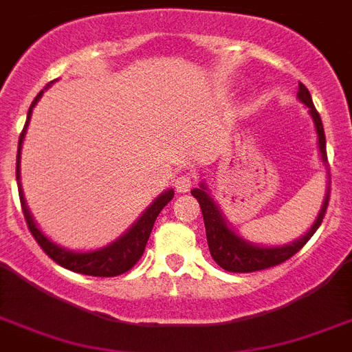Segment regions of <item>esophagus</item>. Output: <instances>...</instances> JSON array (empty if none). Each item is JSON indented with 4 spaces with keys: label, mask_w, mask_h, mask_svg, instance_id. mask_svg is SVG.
Wrapping results in <instances>:
<instances>
[{
    "label": "esophagus",
    "mask_w": 352,
    "mask_h": 352,
    "mask_svg": "<svg viewBox=\"0 0 352 352\" xmlns=\"http://www.w3.org/2000/svg\"><path fill=\"white\" fill-rule=\"evenodd\" d=\"M193 186V177L188 175V173H182L175 179V188L177 191H181V193H186V191H190V188Z\"/></svg>",
    "instance_id": "34e87169"
}]
</instances>
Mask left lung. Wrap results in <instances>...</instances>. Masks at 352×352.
<instances>
[{
  "label": "left lung",
  "instance_id": "1",
  "mask_svg": "<svg viewBox=\"0 0 352 352\" xmlns=\"http://www.w3.org/2000/svg\"><path fill=\"white\" fill-rule=\"evenodd\" d=\"M296 97H298L300 102H304L305 107H307L311 119L315 122L316 137H318L320 159L324 162L325 173H327V179H329L327 153H325V133L324 126H322L320 113L316 111L315 104H313L309 90L302 82H298V94H296ZM191 195L195 197L199 204H201L206 226V239H208V248H210V253L213 256V260L221 265L222 270L231 271V273H251V271L267 270V267L282 264V262L291 258L295 253H298L305 245V242L315 235V231L322 224V219L325 215L327 204H329V181H327V191H325L324 202H322V208H320L313 226L300 239L282 245H260L255 244V242L245 241L244 236L239 235L233 230V226L230 224V221L226 219L224 213H222L221 206L213 201V197L210 195V190H208V186H206L204 181L199 184V188L191 190Z\"/></svg>",
  "mask_w": 352,
  "mask_h": 352
}]
</instances>
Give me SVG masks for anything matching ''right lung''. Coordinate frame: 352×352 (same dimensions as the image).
Here are the masks:
<instances>
[{
    "label": "right lung",
    "mask_w": 352,
    "mask_h": 352,
    "mask_svg": "<svg viewBox=\"0 0 352 352\" xmlns=\"http://www.w3.org/2000/svg\"><path fill=\"white\" fill-rule=\"evenodd\" d=\"M52 82H48L47 87L43 88L41 92L37 94L36 99L32 101V104H30V108H28L25 128H23L21 135H19L18 159H16V181H18L19 201H21L23 215H25L28 230H30V233H32V236L36 239L37 244L41 245V250L59 265H63V267H67V270L70 271H76V273H81V275H90V276L122 275V273H126L128 270H131V267L139 262L142 253H144L146 242L148 239H150L151 228H153V224H155V219L159 217L162 208H164L171 199H173V190L170 188V190H166L164 193H161V195L157 197L155 201L151 202L146 210L142 211V215L139 217V219H137V221L133 222V224H131L130 228H128L121 236H119V239H116V241L110 242V244L104 245V248H99V250H94V251H72L50 241V239H48V236L45 235L39 228H37L34 217L30 215V211H28L25 195H23L21 148H23V141H25V133H27L28 122H30V117H32L34 107H36L37 101L41 99L43 92L48 90Z\"/></svg>",
    "instance_id": "1"
}]
</instances>
